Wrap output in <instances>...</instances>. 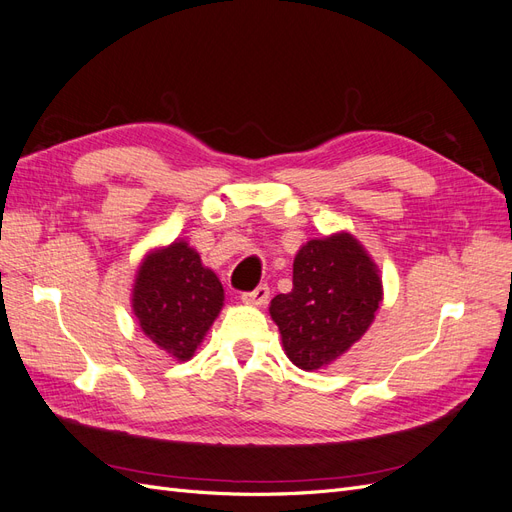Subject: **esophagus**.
Returning <instances> with one entry per match:
<instances>
[{"mask_svg": "<svg viewBox=\"0 0 512 512\" xmlns=\"http://www.w3.org/2000/svg\"><path fill=\"white\" fill-rule=\"evenodd\" d=\"M269 294H271L269 286L262 284V286L250 290V292H243L241 294V301L247 303V305H265L269 301Z\"/></svg>", "mask_w": 512, "mask_h": 512, "instance_id": "34e87169", "label": "esophagus"}]
</instances>
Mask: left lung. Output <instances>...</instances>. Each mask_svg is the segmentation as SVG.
<instances>
[{"label":"left lung","instance_id":"left-lung-1","mask_svg":"<svg viewBox=\"0 0 512 512\" xmlns=\"http://www.w3.org/2000/svg\"><path fill=\"white\" fill-rule=\"evenodd\" d=\"M382 301L376 265L348 232L305 243L292 267V290L271 301L288 359L320 369L359 342Z\"/></svg>","mask_w":512,"mask_h":512}]
</instances>
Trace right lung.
Returning a JSON list of instances; mask_svg holds the SVG:
<instances>
[{"mask_svg":"<svg viewBox=\"0 0 512 512\" xmlns=\"http://www.w3.org/2000/svg\"><path fill=\"white\" fill-rule=\"evenodd\" d=\"M224 305V288L188 243L153 252L138 269L134 316L153 344L188 361Z\"/></svg>","mask_w":512,"mask_h":512,"instance_id":"right-lung-1","label":"right lung"}]
</instances>
